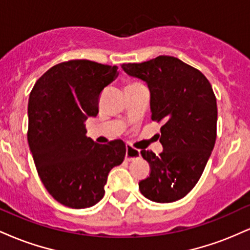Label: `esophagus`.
Returning <instances> with one entry per match:
<instances>
[{"label": "esophagus", "mask_w": 250, "mask_h": 250, "mask_svg": "<svg viewBox=\"0 0 250 250\" xmlns=\"http://www.w3.org/2000/svg\"><path fill=\"white\" fill-rule=\"evenodd\" d=\"M140 156H141V154H140L139 149H135L134 147H131L130 145L125 146V160L133 161V160L137 159V157Z\"/></svg>", "instance_id": "34e87169"}]
</instances>
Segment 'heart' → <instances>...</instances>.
<instances>
[{
  "instance_id": "1",
  "label": "heart",
  "mask_w": 250,
  "mask_h": 250,
  "mask_svg": "<svg viewBox=\"0 0 250 250\" xmlns=\"http://www.w3.org/2000/svg\"><path fill=\"white\" fill-rule=\"evenodd\" d=\"M133 83H135V82H133ZM129 84H131V83H129Z\"/></svg>"
}]
</instances>
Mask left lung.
Listing matches in <instances>:
<instances>
[{"label": "left lung", "mask_w": 250, "mask_h": 250, "mask_svg": "<svg viewBox=\"0 0 250 250\" xmlns=\"http://www.w3.org/2000/svg\"><path fill=\"white\" fill-rule=\"evenodd\" d=\"M147 82L151 120L162 122L156 155L141 150L150 174L139 182L141 194L157 203L182 199L195 187L216 141V97L207 77L174 56L161 55L121 65Z\"/></svg>", "instance_id": "1"}]
</instances>
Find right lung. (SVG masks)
<instances>
[{
	"mask_svg": "<svg viewBox=\"0 0 250 250\" xmlns=\"http://www.w3.org/2000/svg\"><path fill=\"white\" fill-rule=\"evenodd\" d=\"M116 75V65L70 60L45 71L30 91V151L43 186L65 207L96 205L109 171L125 160L121 140L99 145L85 135V120L99 114L101 91Z\"/></svg>",
	"mask_w": 250,
	"mask_h": 250,
	"instance_id": "1",
	"label": "right lung"
}]
</instances>
